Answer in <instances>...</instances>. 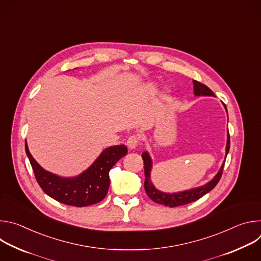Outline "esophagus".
Here are the masks:
<instances>
[{
    "label": "esophagus",
    "mask_w": 261,
    "mask_h": 261,
    "mask_svg": "<svg viewBox=\"0 0 261 261\" xmlns=\"http://www.w3.org/2000/svg\"><path fill=\"white\" fill-rule=\"evenodd\" d=\"M139 144V137L136 135H131L128 139H127V145L130 148V150H133V148L137 147V145Z\"/></svg>",
    "instance_id": "34e87169"
}]
</instances>
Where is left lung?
Here are the masks:
<instances>
[{
	"mask_svg": "<svg viewBox=\"0 0 261 261\" xmlns=\"http://www.w3.org/2000/svg\"><path fill=\"white\" fill-rule=\"evenodd\" d=\"M193 86H194V95L195 96H215L214 92L210 88H207L205 85H203L197 81H193ZM224 107L226 109L225 105H224ZM226 111H227V109H226ZM229 147H230V137H229V132H228L227 143H226V156L229 152ZM141 156H142L143 163H144V176H145L144 190H145L147 196L150 197L153 201H155L159 204L169 206V207H175V206L188 204L190 202L196 201L197 199L202 197L204 194H206L211 190H213L222 176L223 168H224V164H225V161H224V163L222 164L219 172L214 176V178L212 180H210L207 184L201 186V187H198L195 189H190L187 191H182V192H177V193H164V192L156 189V187L151 180V170H152L153 162H152L150 155H148L147 152H143Z\"/></svg>",
	"mask_w": 261,
	"mask_h": 261,
	"instance_id": "8db88e82",
	"label": "left lung"
}]
</instances>
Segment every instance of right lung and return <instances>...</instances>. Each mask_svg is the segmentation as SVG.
<instances>
[{
  "instance_id": "1",
  "label": "right lung",
  "mask_w": 261,
  "mask_h": 261,
  "mask_svg": "<svg viewBox=\"0 0 261 261\" xmlns=\"http://www.w3.org/2000/svg\"><path fill=\"white\" fill-rule=\"evenodd\" d=\"M124 144L109 146L83 173L74 177H62L43 169L31 155L25 141V153L32 165L37 182L48 196L72 206H88L100 202L109 188V171L125 155Z\"/></svg>"
}]
</instances>
